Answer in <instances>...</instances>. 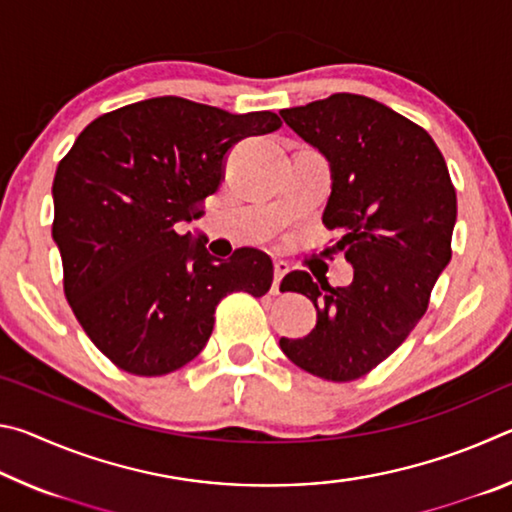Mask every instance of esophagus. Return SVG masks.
<instances>
[{"label":"esophagus","instance_id":"obj_1","mask_svg":"<svg viewBox=\"0 0 512 512\" xmlns=\"http://www.w3.org/2000/svg\"><path fill=\"white\" fill-rule=\"evenodd\" d=\"M273 271H275V275H273V287H271V291H273V293H280V282H282V277L289 273V264L282 262V259H275V262H273Z\"/></svg>","mask_w":512,"mask_h":512}]
</instances>
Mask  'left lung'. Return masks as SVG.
Masks as SVG:
<instances>
[{"mask_svg": "<svg viewBox=\"0 0 512 512\" xmlns=\"http://www.w3.org/2000/svg\"><path fill=\"white\" fill-rule=\"evenodd\" d=\"M291 131L325 155L332 194L323 223L339 230L334 248L354 268L348 287L284 277L316 307L305 339H280L287 357L311 375L352 381L400 348L429 305L452 259L456 192L431 135L384 103L339 92L284 108Z\"/></svg>", "mask_w": 512, "mask_h": 512, "instance_id": "8db88e82", "label": "left lung"}]
</instances>
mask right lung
Returning <instances> with one entry per match:
<instances>
[{"label": "right lung", "mask_w": 512, "mask_h": 512, "mask_svg": "<svg viewBox=\"0 0 512 512\" xmlns=\"http://www.w3.org/2000/svg\"><path fill=\"white\" fill-rule=\"evenodd\" d=\"M280 126L271 110L232 115L155 97L94 119L60 160L51 235L65 296L115 366L142 377L183 368L210 339L221 298L271 289L262 250L216 259L176 223L203 216L232 146Z\"/></svg>", "instance_id": "add662e5"}]
</instances>
